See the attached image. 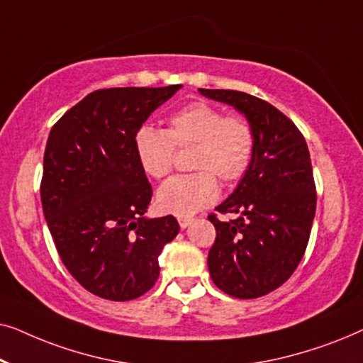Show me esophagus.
<instances>
[{
  "mask_svg": "<svg viewBox=\"0 0 363 363\" xmlns=\"http://www.w3.org/2000/svg\"><path fill=\"white\" fill-rule=\"evenodd\" d=\"M177 220H178V225H180V228H186V226L191 225L193 218H190V216H178Z\"/></svg>",
  "mask_w": 363,
  "mask_h": 363,
  "instance_id": "34e87169",
  "label": "esophagus"
}]
</instances>
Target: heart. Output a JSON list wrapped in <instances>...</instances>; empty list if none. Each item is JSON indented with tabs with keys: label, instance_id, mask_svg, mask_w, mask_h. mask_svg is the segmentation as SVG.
Listing matches in <instances>:
<instances>
[{
	"label": "heart",
	"instance_id": "b5f03b06",
	"mask_svg": "<svg viewBox=\"0 0 363 363\" xmlns=\"http://www.w3.org/2000/svg\"><path fill=\"white\" fill-rule=\"evenodd\" d=\"M133 147L142 168L155 180L170 175L177 150L193 147L188 167L195 172L168 180L157 195L162 211L186 216L216 201L218 180L233 185L246 175L256 133L246 117L225 116L220 107L196 101L173 112L165 130L142 125L133 135Z\"/></svg>",
	"mask_w": 363,
	"mask_h": 363
}]
</instances>
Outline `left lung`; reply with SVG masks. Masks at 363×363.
Returning a JSON list of instances; mask_svg holds the SVG:
<instances>
[{
	"label": "left lung",
	"instance_id": "obj_1",
	"mask_svg": "<svg viewBox=\"0 0 363 363\" xmlns=\"http://www.w3.org/2000/svg\"><path fill=\"white\" fill-rule=\"evenodd\" d=\"M246 116L256 133L250 170L208 215L216 238L208 252L211 279L238 299L276 291L292 276L309 242L317 191L309 148L296 123L269 102L240 91L200 89Z\"/></svg>",
	"mask_w": 363,
	"mask_h": 363
}]
</instances>
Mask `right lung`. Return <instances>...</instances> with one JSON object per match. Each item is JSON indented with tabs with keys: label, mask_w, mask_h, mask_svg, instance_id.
Masks as SVG:
<instances>
[{
	"label": "right lung",
	"mask_w": 363,
	"mask_h": 363,
	"mask_svg": "<svg viewBox=\"0 0 363 363\" xmlns=\"http://www.w3.org/2000/svg\"><path fill=\"white\" fill-rule=\"evenodd\" d=\"M180 87L99 89L49 132L44 218L62 264L102 299L125 302L150 291L158 256L180 230L172 215L143 218L153 191L133 147L142 123Z\"/></svg>",
	"instance_id": "1"
}]
</instances>
